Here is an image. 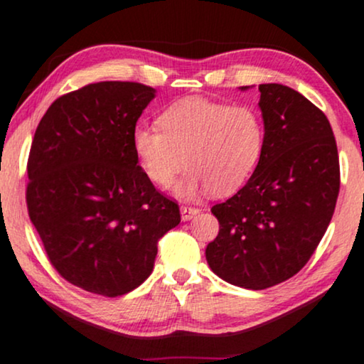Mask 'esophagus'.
<instances>
[{"mask_svg": "<svg viewBox=\"0 0 364 364\" xmlns=\"http://www.w3.org/2000/svg\"><path fill=\"white\" fill-rule=\"evenodd\" d=\"M197 214H200V209H197V207H192V205H182L181 207L182 220H191L192 217H196Z\"/></svg>", "mask_w": 364, "mask_h": 364, "instance_id": "obj_1", "label": "esophagus"}]
</instances>
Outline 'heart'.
<instances>
[{
    "instance_id": "heart-1",
    "label": "heart",
    "mask_w": 364,
    "mask_h": 364,
    "mask_svg": "<svg viewBox=\"0 0 364 364\" xmlns=\"http://www.w3.org/2000/svg\"><path fill=\"white\" fill-rule=\"evenodd\" d=\"M159 127L139 125L132 147L154 186L167 188L183 167H191L176 186L182 199L202 191L229 196L257 168L266 144L261 113L251 105H225L191 97L160 113Z\"/></svg>"
}]
</instances>
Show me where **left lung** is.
Listing matches in <instances>:
<instances>
[{
  "label": "left lung",
  "mask_w": 364,
  "mask_h": 364,
  "mask_svg": "<svg viewBox=\"0 0 364 364\" xmlns=\"http://www.w3.org/2000/svg\"><path fill=\"white\" fill-rule=\"evenodd\" d=\"M247 90V87H240ZM266 144L247 183L212 207L219 234L205 249L220 279L266 289L306 266L339 193V159L323 112L286 85H259Z\"/></svg>",
  "instance_id": "8db88e82"
}]
</instances>
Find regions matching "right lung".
Returning <instances> with one entry per match:
<instances>
[{
    "mask_svg": "<svg viewBox=\"0 0 364 364\" xmlns=\"http://www.w3.org/2000/svg\"><path fill=\"white\" fill-rule=\"evenodd\" d=\"M154 98L141 83H90L56 98L35 132L28 214L58 274L93 294L139 287L159 239L181 223L178 205L154 187L132 147Z\"/></svg>",
    "mask_w": 364,
    "mask_h": 364,
    "instance_id": "1",
    "label": "right lung"
}]
</instances>
